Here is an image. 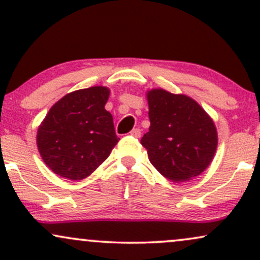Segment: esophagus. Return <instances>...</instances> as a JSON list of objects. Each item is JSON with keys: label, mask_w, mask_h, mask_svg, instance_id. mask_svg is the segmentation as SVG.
Masks as SVG:
<instances>
[{"label": "esophagus", "mask_w": 260, "mask_h": 260, "mask_svg": "<svg viewBox=\"0 0 260 260\" xmlns=\"http://www.w3.org/2000/svg\"><path fill=\"white\" fill-rule=\"evenodd\" d=\"M140 134H142V133H140L139 128H134V129L131 131V136L134 137V138H139Z\"/></svg>", "instance_id": "1"}]
</instances>
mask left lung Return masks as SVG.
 Returning a JSON list of instances; mask_svg holds the SVG:
<instances>
[{
  "label": "left lung",
  "instance_id": "left-lung-1",
  "mask_svg": "<svg viewBox=\"0 0 260 260\" xmlns=\"http://www.w3.org/2000/svg\"><path fill=\"white\" fill-rule=\"evenodd\" d=\"M147 99L150 127L140 143L151 165L177 183L204 172L217 148L213 118L184 94L157 88L147 92Z\"/></svg>",
  "mask_w": 260,
  "mask_h": 260
}]
</instances>
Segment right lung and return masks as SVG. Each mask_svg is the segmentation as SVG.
<instances>
[{"mask_svg": "<svg viewBox=\"0 0 260 260\" xmlns=\"http://www.w3.org/2000/svg\"><path fill=\"white\" fill-rule=\"evenodd\" d=\"M106 86H90L64 95L38 128L37 144L51 171L72 181L90 176L118 143L112 115L105 110Z\"/></svg>", "mask_w": 260, "mask_h": 260, "instance_id": "obj_1", "label": "right lung"}]
</instances>
